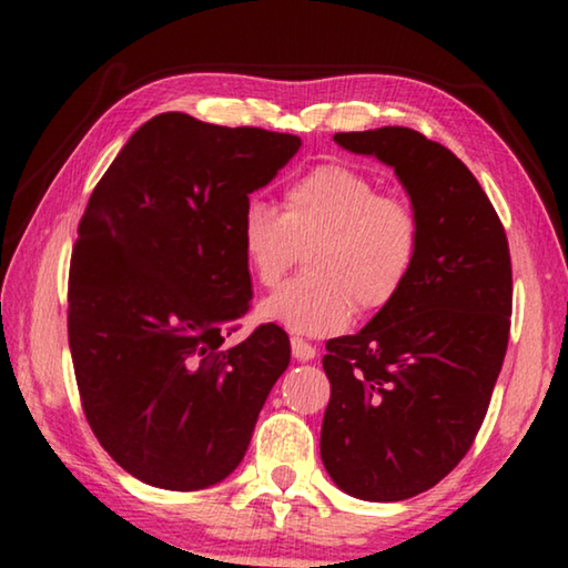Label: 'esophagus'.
Returning a JSON list of instances; mask_svg holds the SVG:
<instances>
[{
	"label": "esophagus",
	"instance_id": "1",
	"mask_svg": "<svg viewBox=\"0 0 568 568\" xmlns=\"http://www.w3.org/2000/svg\"><path fill=\"white\" fill-rule=\"evenodd\" d=\"M291 345H293V355L297 361H313L315 358V348L307 341H303V338H293L291 341Z\"/></svg>",
	"mask_w": 568,
	"mask_h": 568
}]
</instances>
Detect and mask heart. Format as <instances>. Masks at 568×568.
<instances>
[{
	"mask_svg": "<svg viewBox=\"0 0 568 568\" xmlns=\"http://www.w3.org/2000/svg\"><path fill=\"white\" fill-rule=\"evenodd\" d=\"M247 273L273 287L303 253V277L265 297V321L301 335H331L353 313L376 315L398 301L420 253V217L406 197L345 162H323L285 182L281 215L247 203L237 223Z\"/></svg>",
	"mask_w": 568,
	"mask_h": 568,
	"instance_id": "1",
	"label": "heart"
}]
</instances>
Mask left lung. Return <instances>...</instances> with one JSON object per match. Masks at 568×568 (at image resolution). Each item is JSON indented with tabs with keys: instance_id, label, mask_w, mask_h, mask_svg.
<instances>
[{
	"instance_id": "1",
	"label": "left lung",
	"mask_w": 568,
	"mask_h": 568,
	"mask_svg": "<svg viewBox=\"0 0 568 568\" xmlns=\"http://www.w3.org/2000/svg\"><path fill=\"white\" fill-rule=\"evenodd\" d=\"M333 140L396 170L420 253L396 303L325 343L321 456L345 494L403 501L448 476L486 418L511 333V253L491 200L448 148L408 128Z\"/></svg>"
}]
</instances>
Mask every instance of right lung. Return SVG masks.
Segmentation results:
<instances>
[{
  "label": "right lung",
  "mask_w": 568,
  "mask_h": 568,
  "mask_svg": "<svg viewBox=\"0 0 568 568\" xmlns=\"http://www.w3.org/2000/svg\"><path fill=\"white\" fill-rule=\"evenodd\" d=\"M301 138L185 112L142 124L77 227L67 335L92 434L134 478L197 491L243 460L291 363L275 323L225 345L250 311L237 223Z\"/></svg>",
  "instance_id": "1"
}]
</instances>
